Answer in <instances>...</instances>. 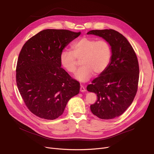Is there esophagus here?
Masks as SVG:
<instances>
[{
  "instance_id": "34e87169",
  "label": "esophagus",
  "mask_w": 154,
  "mask_h": 154,
  "mask_svg": "<svg viewBox=\"0 0 154 154\" xmlns=\"http://www.w3.org/2000/svg\"><path fill=\"white\" fill-rule=\"evenodd\" d=\"M80 91L82 92H85L86 91V89L85 87H84L83 85H81L80 86Z\"/></svg>"
}]
</instances>
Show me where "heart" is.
Listing matches in <instances>:
<instances>
[{
  "mask_svg": "<svg viewBox=\"0 0 154 154\" xmlns=\"http://www.w3.org/2000/svg\"><path fill=\"white\" fill-rule=\"evenodd\" d=\"M112 49L109 43L105 40H96L84 37L72 45L71 51H63L60 54V62L70 74H74L81 60L82 66L75 74L80 82H86L93 75H99L106 70L110 63Z\"/></svg>",
  "mask_w": 154,
  "mask_h": 154,
  "instance_id": "1",
  "label": "heart"
}]
</instances>
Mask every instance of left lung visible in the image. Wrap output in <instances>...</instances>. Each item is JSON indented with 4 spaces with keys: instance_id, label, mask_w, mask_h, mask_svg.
<instances>
[{
    "instance_id": "8db88e82",
    "label": "left lung",
    "mask_w": 154,
    "mask_h": 154,
    "mask_svg": "<svg viewBox=\"0 0 154 154\" xmlns=\"http://www.w3.org/2000/svg\"><path fill=\"white\" fill-rule=\"evenodd\" d=\"M87 34L106 40L112 53L106 70L87 87L88 92L97 95L91 110L101 119H114L122 115L135 98L139 79L138 59L127 39L115 30H92Z\"/></svg>"
}]
</instances>
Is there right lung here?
Masks as SVG:
<instances>
[{
  "label": "right lung",
  "instance_id": "1",
  "mask_svg": "<svg viewBox=\"0 0 154 154\" xmlns=\"http://www.w3.org/2000/svg\"><path fill=\"white\" fill-rule=\"evenodd\" d=\"M64 29H46L30 38L20 52L16 82L28 109L36 116L54 120L79 93L80 83L61 67L64 47L80 35Z\"/></svg>",
  "mask_w": 154,
  "mask_h": 154
}]
</instances>
